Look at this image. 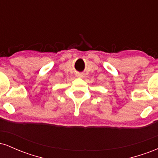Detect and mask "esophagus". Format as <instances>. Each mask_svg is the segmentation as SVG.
<instances>
[{
	"label": "esophagus",
	"instance_id": "34e87169",
	"mask_svg": "<svg viewBox=\"0 0 158 158\" xmlns=\"http://www.w3.org/2000/svg\"><path fill=\"white\" fill-rule=\"evenodd\" d=\"M79 76H80V75H79Z\"/></svg>",
	"mask_w": 158,
	"mask_h": 158
}]
</instances>
